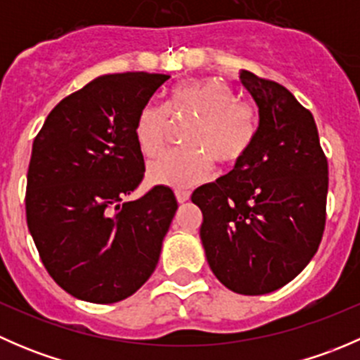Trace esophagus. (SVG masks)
<instances>
[{
    "label": "esophagus",
    "mask_w": 360,
    "mask_h": 360,
    "mask_svg": "<svg viewBox=\"0 0 360 360\" xmlns=\"http://www.w3.org/2000/svg\"><path fill=\"white\" fill-rule=\"evenodd\" d=\"M190 191L188 190H183V188H177L176 190V198H177V202L179 203H183V202H186L188 198H190Z\"/></svg>",
    "instance_id": "esophagus-1"
}]
</instances>
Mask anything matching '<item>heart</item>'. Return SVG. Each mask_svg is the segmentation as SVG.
<instances>
[{
  "label": "heart",
  "instance_id": "1",
  "mask_svg": "<svg viewBox=\"0 0 360 360\" xmlns=\"http://www.w3.org/2000/svg\"><path fill=\"white\" fill-rule=\"evenodd\" d=\"M193 118L183 134L186 148L163 153L148 167L153 183L190 188L205 179L212 160L235 165L252 148L257 134L256 110L238 99L230 83L219 78L184 82L174 86L165 106L146 103L137 112L134 136L144 157L163 150L170 120Z\"/></svg>",
  "mask_w": 360,
  "mask_h": 360
}]
</instances>
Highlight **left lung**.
Masks as SVG:
<instances>
[{
	"label": "left lung",
	"instance_id": "obj_1",
	"mask_svg": "<svg viewBox=\"0 0 360 360\" xmlns=\"http://www.w3.org/2000/svg\"><path fill=\"white\" fill-rule=\"evenodd\" d=\"M259 110L256 141L233 170L200 186V238L217 281L259 296L284 288L317 252L326 226L328 158L307 108L281 83L240 72Z\"/></svg>",
	"mask_w": 360,
	"mask_h": 360
}]
</instances>
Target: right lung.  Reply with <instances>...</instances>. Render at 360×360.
<instances>
[{
  "label": "right lung",
  "mask_w": 360,
  "mask_h": 360,
  "mask_svg": "<svg viewBox=\"0 0 360 360\" xmlns=\"http://www.w3.org/2000/svg\"><path fill=\"white\" fill-rule=\"evenodd\" d=\"M169 78L143 71L99 76L60 101L34 137L27 228L50 277L78 300H125L157 268L176 197L155 186L134 202L123 198L144 177L137 112Z\"/></svg>",
  "instance_id": "1"
}]
</instances>
